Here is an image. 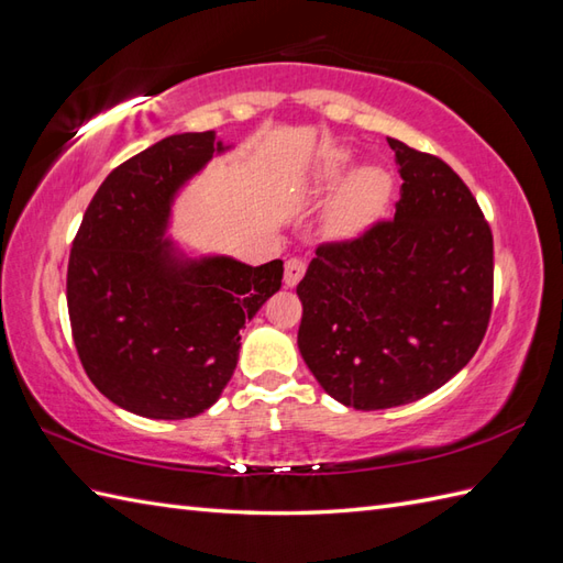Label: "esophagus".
Listing matches in <instances>:
<instances>
[{
	"mask_svg": "<svg viewBox=\"0 0 563 563\" xmlns=\"http://www.w3.org/2000/svg\"><path fill=\"white\" fill-rule=\"evenodd\" d=\"M305 261L302 258H288L285 261V285L288 288H295L297 283H300V278L305 275Z\"/></svg>",
	"mask_w": 563,
	"mask_h": 563,
	"instance_id": "obj_1",
	"label": "esophagus"
}]
</instances>
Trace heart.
<instances>
[{
	"label": "heart",
	"mask_w": 563,
	"mask_h": 563,
	"mask_svg": "<svg viewBox=\"0 0 563 563\" xmlns=\"http://www.w3.org/2000/svg\"><path fill=\"white\" fill-rule=\"evenodd\" d=\"M353 169V157L349 152H333L319 166V186L331 190L341 186ZM345 181V180H344ZM346 183V181H345ZM391 196V178L385 169L365 166L357 169L350 181L339 190L336 200L329 210V232L333 236H357L373 224L382 210L387 208Z\"/></svg>",
	"instance_id": "obj_1"
}]
</instances>
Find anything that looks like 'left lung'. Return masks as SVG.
<instances>
[{
    "label": "left lung",
    "mask_w": 563,
    "mask_h": 563,
    "mask_svg": "<svg viewBox=\"0 0 563 563\" xmlns=\"http://www.w3.org/2000/svg\"><path fill=\"white\" fill-rule=\"evenodd\" d=\"M394 220L317 246L297 285V345L329 397L361 411L435 391L472 361L494 307V236L450 166L387 137Z\"/></svg>",
    "instance_id": "obj_1"
}]
</instances>
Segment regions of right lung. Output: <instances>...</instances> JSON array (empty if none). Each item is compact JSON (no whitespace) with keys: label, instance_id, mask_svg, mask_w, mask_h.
<instances>
[{"label":"right lung","instance_id":"1","mask_svg":"<svg viewBox=\"0 0 563 563\" xmlns=\"http://www.w3.org/2000/svg\"><path fill=\"white\" fill-rule=\"evenodd\" d=\"M222 142L164 137L106 176L71 242L67 309L79 361L103 397L162 421L194 418L232 379L242 331L280 290L283 261L186 258L166 239L172 202Z\"/></svg>","mask_w":563,"mask_h":563}]
</instances>
